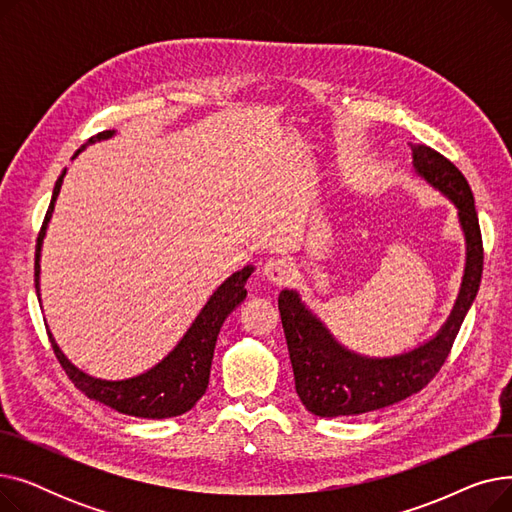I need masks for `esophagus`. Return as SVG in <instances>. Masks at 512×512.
Returning a JSON list of instances; mask_svg holds the SVG:
<instances>
[{
    "mask_svg": "<svg viewBox=\"0 0 512 512\" xmlns=\"http://www.w3.org/2000/svg\"><path fill=\"white\" fill-rule=\"evenodd\" d=\"M261 272H263V276H265L267 280H270L272 284L284 286V284L290 280V276H292V267H290V263H288L286 259L274 257V259H267V261L263 263Z\"/></svg>",
    "mask_w": 512,
    "mask_h": 512,
    "instance_id": "34e87169",
    "label": "esophagus"
}]
</instances>
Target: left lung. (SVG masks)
Wrapping results in <instances>:
<instances>
[{
	"mask_svg": "<svg viewBox=\"0 0 512 512\" xmlns=\"http://www.w3.org/2000/svg\"><path fill=\"white\" fill-rule=\"evenodd\" d=\"M413 170L440 191L459 215L465 236V272L459 297L442 328L423 344L392 357H367L334 338L301 299L284 288L278 297L282 328L294 371V388L307 411L317 417H348L378 411L417 394L434 380L471 309L483 270L481 232L475 199L465 176L432 147H413Z\"/></svg>",
	"mask_w": 512,
	"mask_h": 512,
	"instance_id": "obj_1",
	"label": "left lung"
}]
</instances>
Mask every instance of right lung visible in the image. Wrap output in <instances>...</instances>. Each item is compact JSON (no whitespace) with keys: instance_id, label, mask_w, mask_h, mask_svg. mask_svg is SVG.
Segmentation results:
<instances>
[{"instance_id":"obj_1","label":"right lung","mask_w":512,"mask_h":512,"mask_svg":"<svg viewBox=\"0 0 512 512\" xmlns=\"http://www.w3.org/2000/svg\"><path fill=\"white\" fill-rule=\"evenodd\" d=\"M116 130H103L97 137H91L83 147H80L74 155L83 153L87 145L112 139ZM66 170L60 174L56 186H53L51 203L45 215V222L37 240V253H35V288L37 297H41V249L43 238L49 226V220L56 209V201L60 195V188L64 182ZM255 272L253 265H245L240 272H234L230 278H226L218 288L213 290L209 301L203 305L195 321L184 332V336L178 340V344L172 351L161 359L157 365L147 369L145 373L134 375V378L126 380H101L93 378V375L78 369L74 363L68 361V357L62 353L56 338L49 334L53 353H56L58 361L62 363L68 378L74 382V386L85 392L91 400L103 402L105 407H112L118 413L130 415V417H143V419H168L178 417L186 411H191L197 400L205 394L209 384V371L213 361V348L215 340H218L220 328L226 321V317L247 299V280Z\"/></svg>"}]
</instances>
